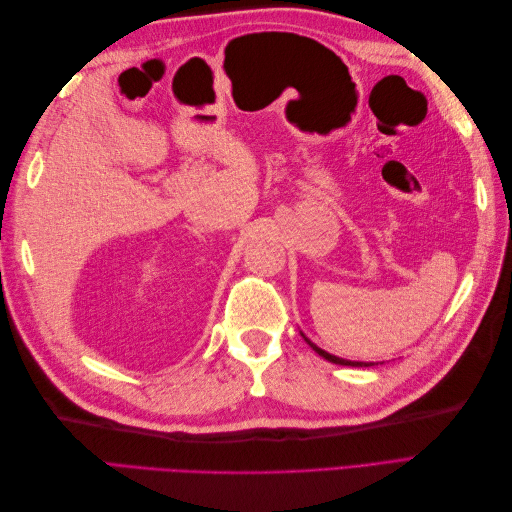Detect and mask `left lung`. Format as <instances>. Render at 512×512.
<instances>
[{"instance_id":"1","label":"left lung","mask_w":512,"mask_h":512,"mask_svg":"<svg viewBox=\"0 0 512 512\" xmlns=\"http://www.w3.org/2000/svg\"><path fill=\"white\" fill-rule=\"evenodd\" d=\"M303 337H305V335H303ZM305 342H307L309 346H312V348L322 356V359H327V361H331V363H335V365H350V367H371V365H376V363H361V361H346V359H339V356H333V354H329V352H324L322 348H318L316 344L309 342L307 337H305Z\"/></svg>"}]
</instances>
